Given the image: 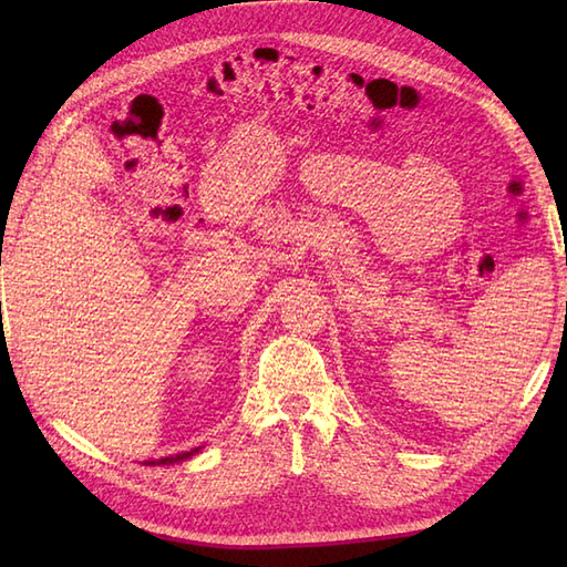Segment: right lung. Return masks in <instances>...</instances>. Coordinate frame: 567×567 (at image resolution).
Segmentation results:
<instances>
[{
	"label": "right lung",
	"mask_w": 567,
	"mask_h": 567,
	"mask_svg": "<svg viewBox=\"0 0 567 567\" xmlns=\"http://www.w3.org/2000/svg\"><path fill=\"white\" fill-rule=\"evenodd\" d=\"M198 450H192V452H184V454H175V456H165V458H158V461H146V466H169V463H179L188 456H194Z\"/></svg>",
	"instance_id": "right-lung-1"
}]
</instances>
